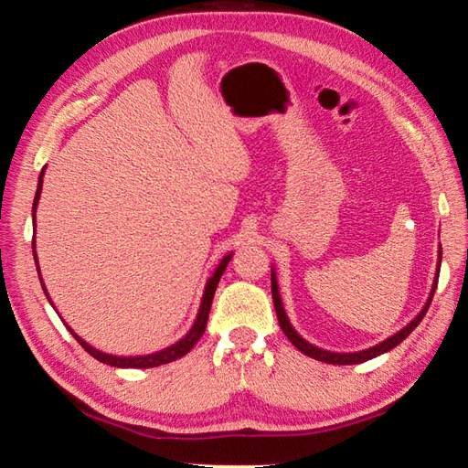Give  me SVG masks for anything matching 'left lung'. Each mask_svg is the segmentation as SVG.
Listing matches in <instances>:
<instances>
[{"instance_id":"obj_1","label":"left lung","mask_w":468,"mask_h":468,"mask_svg":"<svg viewBox=\"0 0 468 468\" xmlns=\"http://www.w3.org/2000/svg\"><path fill=\"white\" fill-rule=\"evenodd\" d=\"M441 264V245H440V258H438V268ZM272 301H274V310H276V318H279V324L281 328L284 332V336H287L292 345H295L301 353L307 355V357L312 359H318V361H324V363H330V366H355V363H363V361H369L378 357V355L382 353H388L392 351V348L396 345H400L402 340H405L410 332H413L417 328V324L423 320V315L427 314V310H430V303L433 299V292H435V287H438V276H440V271L435 272V282L431 287V292H430V299H427V303L423 305V310L417 314L415 320H410L405 328H402L400 332H396V335H392L390 338L382 340V343L371 346V348H366V351H357V353H332V351H326V348H320V346H314L312 343H307L305 338H301L295 328L291 326V322L287 318V314H284V307H282V301H281V292H279V284H276V276H274V268H272Z\"/></svg>"}]
</instances>
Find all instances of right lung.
<instances>
[{
	"instance_id": "1",
	"label": "right lung",
	"mask_w": 468,
	"mask_h": 468,
	"mask_svg": "<svg viewBox=\"0 0 468 468\" xmlns=\"http://www.w3.org/2000/svg\"><path fill=\"white\" fill-rule=\"evenodd\" d=\"M43 176H45V169L41 171V176H38V186H37V194H35V202H33V220H35V212H37L38 197H41ZM33 256H35V264H37V271H38L37 251H35V239H33ZM231 258H233V253H227V256H225L223 260H220V264L217 266L215 274L210 276L208 282H206V289H204V295H202V303H200V312H197V315H196L194 326L189 328L187 335H186L184 338H181L179 343L171 345V346H167V348H163V351L153 353V355H138V357H117V355H107V353L99 351V348L90 346L89 343H86V340H82L80 336H78L72 328H69V332H72V336L78 340V343H80V345L84 346L86 353H90L94 359L101 361V363H107V366H111V367H142V369H146V367L165 366V363H171V361H176V359H179V357H184V355H187L189 351H192V346H194V345L197 343V340H200V336L204 335L206 322H208V314H210V305H212V297H215L217 284H218V281H220V276H223L227 264L231 262ZM38 272H41V271H38ZM38 276H41V274H38ZM41 284H43V279H41ZM43 291H45V295H47V299H49V303H51V297H49V292H47L45 284H43ZM51 305H53V303H51Z\"/></svg>"
}]
</instances>
